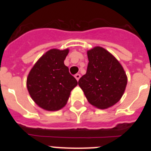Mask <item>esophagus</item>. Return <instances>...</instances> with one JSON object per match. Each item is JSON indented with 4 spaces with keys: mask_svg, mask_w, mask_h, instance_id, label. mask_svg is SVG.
Returning a JSON list of instances; mask_svg holds the SVG:
<instances>
[{
    "mask_svg": "<svg viewBox=\"0 0 151 151\" xmlns=\"http://www.w3.org/2000/svg\"><path fill=\"white\" fill-rule=\"evenodd\" d=\"M80 77H81V75H80V74H78V73H77L76 75H75V78H76V80H77V81H78V80H79Z\"/></svg>",
    "mask_w": 151,
    "mask_h": 151,
    "instance_id": "1",
    "label": "esophagus"
}]
</instances>
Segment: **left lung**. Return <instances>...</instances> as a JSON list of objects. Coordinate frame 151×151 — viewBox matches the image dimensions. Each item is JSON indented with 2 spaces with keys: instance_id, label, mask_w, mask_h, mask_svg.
<instances>
[{
  "instance_id": "obj_1",
  "label": "left lung",
  "mask_w": 151,
  "mask_h": 151,
  "mask_svg": "<svg viewBox=\"0 0 151 151\" xmlns=\"http://www.w3.org/2000/svg\"><path fill=\"white\" fill-rule=\"evenodd\" d=\"M87 54V72L78 80V85L91 104L99 109L110 107L123 95L126 74L119 62L101 47H95Z\"/></svg>"
}]
</instances>
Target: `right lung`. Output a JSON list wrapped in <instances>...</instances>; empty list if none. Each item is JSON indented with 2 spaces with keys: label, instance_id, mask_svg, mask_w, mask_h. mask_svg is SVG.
<instances>
[{
  "label": "right lung",
  "instance_id": "obj_1",
  "mask_svg": "<svg viewBox=\"0 0 151 151\" xmlns=\"http://www.w3.org/2000/svg\"><path fill=\"white\" fill-rule=\"evenodd\" d=\"M69 49H51L35 64L27 78L31 97L44 110L56 111L67 103L70 92L78 82L64 65Z\"/></svg>",
  "mask_w": 151,
  "mask_h": 151
}]
</instances>
